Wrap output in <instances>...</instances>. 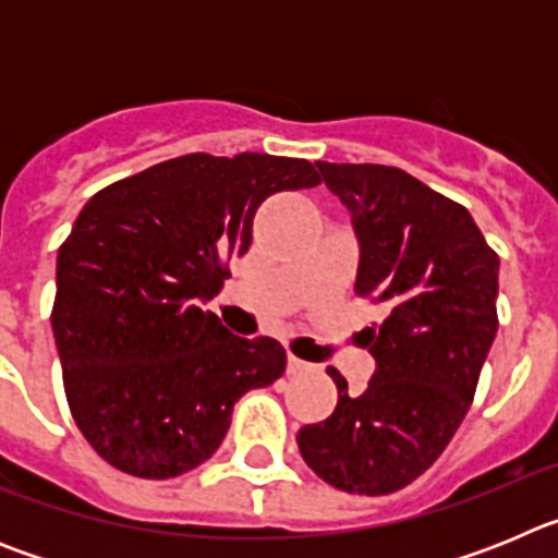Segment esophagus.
Here are the masks:
<instances>
[{"label": "esophagus", "instance_id": "1", "mask_svg": "<svg viewBox=\"0 0 558 558\" xmlns=\"http://www.w3.org/2000/svg\"><path fill=\"white\" fill-rule=\"evenodd\" d=\"M313 363H307V360L295 357V354H288V372L290 374H304V372H313Z\"/></svg>", "mask_w": 558, "mask_h": 558}]
</instances>
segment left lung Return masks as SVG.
Listing matches in <instances>:
<instances>
[{"label":"left lung","instance_id":"left-lung-1","mask_svg":"<svg viewBox=\"0 0 558 558\" xmlns=\"http://www.w3.org/2000/svg\"><path fill=\"white\" fill-rule=\"evenodd\" d=\"M347 206L360 245L354 290L388 307L363 329L374 368L363 393L338 386L332 416L295 436L302 458L335 489L391 495L436 461L475 397L497 335L500 259L472 215L405 170L318 161Z\"/></svg>","mask_w":558,"mask_h":558}]
</instances>
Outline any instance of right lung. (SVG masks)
<instances>
[{
  "label": "right lung",
  "mask_w": 558,
  "mask_h": 558,
  "mask_svg": "<svg viewBox=\"0 0 558 558\" xmlns=\"http://www.w3.org/2000/svg\"><path fill=\"white\" fill-rule=\"evenodd\" d=\"M307 159L190 153L92 195L58 248L52 332L69 411L97 456L150 481L211 458L234 402L288 366L204 310L251 245L274 192L307 190Z\"/></svg>",
  "instance_id": "add662e5"
}]
</instances>
